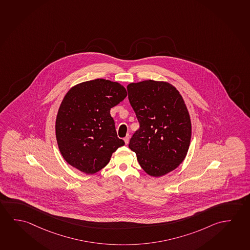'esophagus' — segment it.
Returning a JSON list of instances; mask_svg holds the SVG:
<instances>
[{"label":"esophagus","mask_w":250,"mask_h":250,"mask_svg":"<svg viewBox=\"0 0 250 250\" xmlns=\"http://www.w3.org/2000/svg\"><path fill=\"white\" fill-rule=\"evenodd\" d=\"M124 142H125V143L126 144H127L128 143V142H129V135H127L125 138H124Z\"/></svg>","instance_id":"esophagus-1"}]
</instances>
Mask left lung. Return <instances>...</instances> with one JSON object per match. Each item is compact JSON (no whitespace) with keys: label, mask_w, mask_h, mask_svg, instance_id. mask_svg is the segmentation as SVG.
Returning <instances> with one entry per match:
<instances>
[{"label":"left lung","mask_w":250,"mask_h":250,"mask_svg":"<svg viewBox=\"0 0 250 250\" xmlns=\"http://www.w3.org/2000/svg\"><path fill=\"white\" fill-rule=\"evenodd\" d=\"M127 89L140 124L128 147L147 174H167L183 163L190 144V117L183 97L171 84L152 80L128 84Z\"/></svg>","instance_id":"obj_1"}]
</instances>
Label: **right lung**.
I'll use <instances>...</instances> for the list:
<instances>
[{
  "label": "right lung",
  "instance_id": "add662e5",
  "mask_svg": "<svg viewBox=\"0 0 250 250\" xmlns=\"http://www.w3.org/2000/svg\"><path fill=\"white\" fill-rule=\"evenodd\" d=\"M118 83L95 79L67 92L58 110L56 135L65 161L85 174H95L125 143L117 137L110 108L126 98Z\"/></svg>",
  "mask_w": 250,
  "mask_h": 250
}]
</instances>
